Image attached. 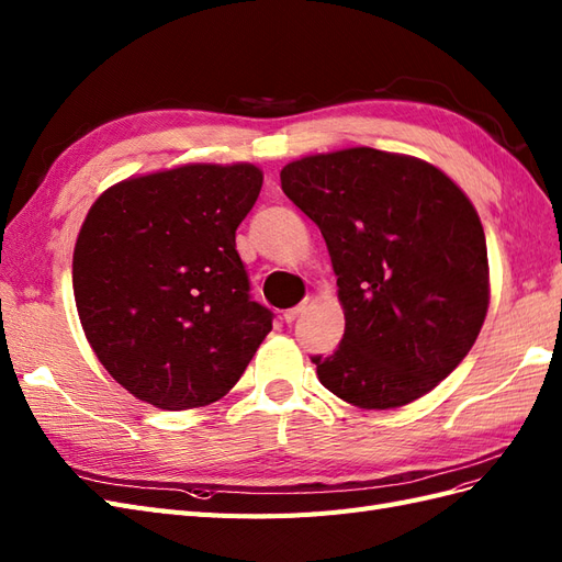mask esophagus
Segmentation results:
<instances>
[{
  "label": "esophagus",
  "mask_w": 562,
  "mask_h": 562,
  "mask_svg": "<svg viewBox=\"0 0 562 562\" xmlns=\"http://www.w3.org/2000/svg\"><path fill=\"white\" fill-rule=\"evenodd\" d=\"M305 312V302H302V305H297V307H291V310H285L283 312V318H285V324H293L295 318Z\"/></svg>",
  "instance_id": "obj_1"
}]
</instances>
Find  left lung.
Masks as SVG:
<instances>
[{"mask_svg": "<svg viewBox=\"0 0 562 562\" xmlns=\"http://www.w3.org/2000/svg\"><path fill=\"white\" fill-rule=\"evenodd\" d=\"M281 189L322 229L345 336L316 355L326 390L359 408L428 394L475 345L490 307L487 240L435 165L369 146L288 162Z\"/></svg>", "mask_w": 562, "mask_h": 562, "instance_id": "left-lung-1", "label": "left lung"}]
</instances>
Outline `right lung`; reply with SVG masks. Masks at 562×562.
Wrapping results in <instances>:
<instances>
[{
    "label": "right lung",
    "mask_w": 562,
    "mask_h": 562,
    "mask_svg": "<svg viewBox=\"0 0 562 562\" xmlns=\"http://www.w3.org/2000/svg\"><path fill=\"white\" fill-rule=\"evenodd\" d=\"M262 189L250 162H193L117 181L89 207L72 291L94 355L168 412L222 400L271 330L236 229Z\"/></svg>",
    "instance_id": "right-lung-1"
}]
</instances>
